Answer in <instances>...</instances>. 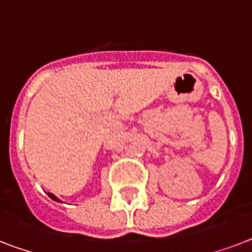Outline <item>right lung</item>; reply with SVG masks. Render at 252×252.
Segmentation results:
<instances>
[{
    "mask_svg": "<svg viewBox=\"0 0 252 252\" xmlns=\"http://www.w3.org/2000/svg\"><path fill=\"white\" fill-rule=\"evenodd\" d=\"M47 193H48V196H49V197H51V199H52V200H55V201H57V203H60V201H61L60 199H57L56 196L53 195V193H51V192H47Z\"/></svg>",
    "mask_w": 252,
    "mask_h": 252,
    "instance_id": "add662e5",
    "label": "right lung"
}]
</instances>
